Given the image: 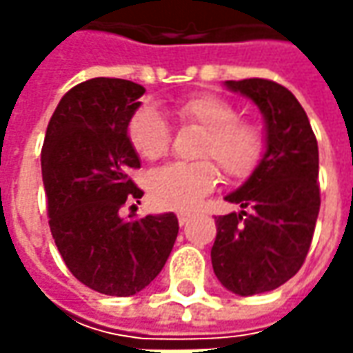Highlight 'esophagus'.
I'll use <instances>...</instances> for the list:
<instances>
[{
  "label": "esophagus",
  "instance_id": "obj_1",
  "mask_svg": "<svg viewBox=\"0 0 353 353\" xmlns=\"http://www.w3.org/2000/svg\"><path fill=\"white\" fill-rule=\"evenodd\" d=\"M176 218H179V224L184 225L188 220H190V218H192V214H190V212H179V214H176Z\"/></svg>",
  "mask_w": 353,
  "mask_h": 353
}]
</instances>
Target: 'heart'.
<instances>
[{
	"instance_id": "heart-1",
	"label": "heart",
	"mask_w": 353,
	"mask_h": 353,
	"mask_svg": "<svg viewBox=\"0 0 353 353\" xmlns=\"http://www.w3.org/2000/svg\"><path fill=\"white\" fill-rule=\"evenodd\" d=\"M174 114L204 129L198 157L214 159L228 179H245L259 165L263 135L253 123L237 119L236 108L228 100L216 94H194L174 103ZM128 139L137 155L157 161L169 151V121L155 105H141L129 119ZM210 159L170 163L153 170L147 181L151 200L161 208H192L218 183V169Z\"/></svg>"
}]
</instances>
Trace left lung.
Masks as SVG:
<instances>
[{"label": "left lung", "mask_w": 353, "mask_h": 353, "mask_svg": "<svg viewBox=\"0 0 353 353\" xmlns=\"http://www.w3.org/2000/svg\"><path fill=\"white\" fill-rule=\"evenodd\" d=\"M265 119V153L225 200L241 210L216 218L212 267L228 291H273L305 263L320 210L319 143L292 92L263 78L225 80Z\"/></svg>", "instance_id": "1"}]
</instances>
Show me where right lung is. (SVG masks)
Returning <instances> with one entry per match:
<instances>
[{"label":"right lung","instance_id":"right-lung-1","mask_svg":"<svg viewBox=\"0 0 353 353\" xmlns=\"http://www.w3.org/2000/svg\"><path fill=\"white\" fill-rule=\"evenodd\" d=\"M143 94V86L121 78H92L68 90L41 153L52 239L70 273L110 296L143 291L165 267L179 234L172 212L119 216L121 206L143 196L128 176L141 167L128 123Z\"/></svg>","mask_w":353,"mask_h":353}]
</instances>
